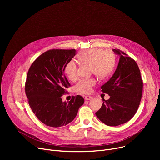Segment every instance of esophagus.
<instances>
[{"mask_svg":"<svg viewBox=\"0 0 160 160\" xmlns=\"http://www.w3.org/2000/svg\"><path fill=\"white\" fill-rule=\"evenodd\" d=\"M92 98V97H91V96H86L85 97V99L86 100H91Z\"/></svg>","mask_w":160,"mask_h":160,"instance_id":"obj_1","label":"esophagus"}]
</instances>
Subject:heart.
<instances>
[{"label":"heart","instance_id":"b5f03b06","mask_svg":"<svg viewBox=\"0 0 160 160\" xmlns=\"http://www.w3.org/2000/svg\"><path fill=\"white\" fill-rule=\"evenodd\" d=\"M78 60L80 62L91 66V71L100 78H105L110 74L115 65V56L110 50L101 48H92L83 50L80 53ZM65 72L71 80L77 77V65L74 60L70 61L65 66ZM93 78L80 80L75 86V89L82 93H89L95 85Z\"/></svg>","mask_w":160,"mask_h":160}]
</instances>
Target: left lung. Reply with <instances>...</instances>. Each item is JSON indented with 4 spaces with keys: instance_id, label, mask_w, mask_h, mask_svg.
Returning <instances> with one entry per match:
<instances>
[{
    "instance_id": "8db88e82",
    "label": "left lung",
    "mask_w": 160,
    "mask_h": 160,
    "mask_svg": "<svg viewBox=\"0 0 160 160\" xmlns=\"http://www.w3.org/2000/svg\"><path fill=\"white\" fill-rule=\"evenodd\" d=\"M119 56L117 69L102 91L110 95L95 114L108 126L116 127L130 121L136 114L142 92V81L136 62L119 49H113Z\"/></svg>"
}]
</instances>
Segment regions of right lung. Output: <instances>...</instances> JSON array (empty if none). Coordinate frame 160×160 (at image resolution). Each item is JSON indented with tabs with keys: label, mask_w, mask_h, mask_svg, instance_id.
<instances>
[{
	"label": "right lung",
	"mask_w": 160,
	"mask_h": 160,
	"mask_svg": "<svg viewBox=\"0 0 160 160\" xmlns=\"http://www.w3.org/2000/svg\"><path fill=\"white\" fill-rule=\"evenodd\" d=\"M76 55V50L53 49L42 54L28 72L25 92L33 113L48 127H63L74 120L84 103L80 95L63 102L70 83L64 75L66 65Z\"/></svg>",
	"instance_id": "obj_1"
}]
</instances>
